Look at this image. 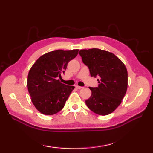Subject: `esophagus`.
<instances>
[{
  "label": "esophagus",
  "instance_id": "1",
  "mask_svg": "<svg viewBox=\"0 0 153 153\" xmlns=\"http://www.w3.org/2000/svg\"><path fill=\"white\" fill-rule=\"evenodd\" d=\"M76 88L77 89H81L82 88V87H80V86H78V85H76Z\"/></svg>",
  "mask_w": 153,
  "mask_h": 153
}]
</instances>
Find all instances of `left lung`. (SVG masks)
<instances>
[{
	"label": "left lung",
	"instance_id": "left-lung-1",
	"mask_svg": "<svg viewBox=\"0 0 153 153\" xmlns=\"http://www.w3.org/2000/svg\"><path fill=\"white\" fill-rule=\"evenodd\" d=\"M79 54L91 76L99 77V86L89 87L91 96L87 107L97 114L105 116L117 108L128 88V71L122 62L110 52L99 48L81 50Z\"/></svg>",
	"mask_w": 153,
	"mask_h": 153
}]
</instances>
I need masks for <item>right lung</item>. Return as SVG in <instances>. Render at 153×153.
<instances>
[{"mask_svg":"<svg viewBox=\"0 0 153 153\" xmlns=\"http://www.w3.org/2000/svg\"><path fill=\"white\" fill-rule=\"evenodd\" d=\"M78 51H51L39 58L32 66L27 77L28 91L41 113L53 115L64 108L75 87L62 83L58 78L64 74L68 63L77 56Z\"/></svg>","mask_w":153,"mask_h":153,"instance_id":"obj_1","label":"right lung"}]
</instances>
